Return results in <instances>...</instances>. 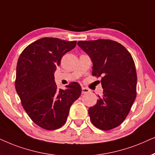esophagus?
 <instances>
[{
  "instance_id": "obj_1",
  "label": "esophagus",
  "mask_w": 155,
  "mask_h": 155,
  "mask_svg": "<svg viewBox=\"0 0 155 155\" xmlns=\"http://www.w3.org/2000/svg\"><path fill=\"white\" fill-rule=\"evenodd\" d=\"M81 91H82V94H87L90 91L89 89L87 88H85V87H82L81 88Z\"/></svg>"
}]
</instances>
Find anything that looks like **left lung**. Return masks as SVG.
Returning a JSON list of instances; mask_svg holds the SVG:
<instances>
[{
  "label": "left lung",
  "mask_w": 155,
  "mask_h": 155,
  "mask_svg": "<svg viewBox=\"0 0 155 155\" xmlns=\"http://www.w3.org/2000/svg\"><path fill=\"white\" fill-rule=\"evenodd\" d=\"M78 45L89 55L92 75L101 77L103 96L88 109L97 128L110 130L122 123L137 96V73L130 53L110 40L79 41Z\"/></svg>",
  "instance_id": "1"
}]
</instances>
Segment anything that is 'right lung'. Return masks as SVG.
<instances>
[{
  "instance_id": "obj_1",
  "label": "right lung",
  "mask_w": 155,
  "mask_h": 155,
  "mask_svg": "<svg viewBox=\"0 0 155 155\" xmlns=\"http://www.w3.org/2000/svg\"><path fill=\"white\" fill-rule=\"evenodd\" d=\"M76 45V41L43 38L29 45L18 59L16 91L27 114L43 129L63 126L70 107L81 96L79 84L72 82L66 90L58 89L54 76L62 57Z\"/></svg>"
}]
</instances>
